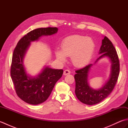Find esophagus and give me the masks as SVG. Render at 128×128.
<instances>
[{"label": "esophagus", "mask_w": 128, "mask_h": 128, "mask_svg": "<svg viewBox=\"0 0 128 128\" xmlns=\"http://www.w3.org/2000/svg\"><path fill=\"white\" fill-rule=\"evenodd\" d=\"M70 74V71L69 70H64V72H63V74L64 75H68Z\"/></svg>", "instance_id": "obj_1"}]
</instances>
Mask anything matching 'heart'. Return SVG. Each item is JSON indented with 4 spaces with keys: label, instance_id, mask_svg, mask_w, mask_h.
Segmentation results:
<instances>
[{
    "label": "heart",
    "instance_id": "heart-1",
    "mask_svg": "<svg viewBox=\"0 0 128 128\" xmlns=\"http://www.w3.org/2000/svg\"><path fill=\"white\" fill-rule=\"evenodd\" d=\"M62 50H56L57 59L62 62L66 61L67 56H71L72 64L78 67L88 64L93 56L95 44L91 38L81 35H73L66 38L62 43Z\"/></svg>",
    "mask_w": 128,
    "mask_h": 128
}]
</instances>
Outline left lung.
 I'll return each mask as SVG.
<instances>
[{
    "mask_svg": "<svg viewBox=\"0 0 128 128\" xmlns=\"http://www.w3.org/2000/svg\"><path fill=\"white\" fill-rule=\"evenodd\" d=\"M99 54L100 55L94 64L103 58H107L110 62L109 78L101 88H93L88 84L89 72L94 64H88L76 70L74 75L76 96L80 102L88 105L96 104L104 100L113 91L119 76L120 68L118 56L112 42L107 37L105 36L102 40Z\"/></svg>",
    "mask_w": 128,
    "mask_h": 128,
    "instance_id": "8db88e82",
    "label": "left lung"
}]
</instances>
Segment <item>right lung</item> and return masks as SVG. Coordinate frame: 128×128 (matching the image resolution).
<instances>
[{
  "label": "right lung",
  "mask_w": 128,
  "mask_h": 128,
  "mask_svg": "<svg viewBox=\"0 0 128 128\" xmlns=\"http://www.w3.org/2000/svg\"><path fill=\"white\" fill-rule=\"evenodd\" d=\"M56 28H38L30 31L18 42L12 54L10 75L18 96L24 102L37 105L46 101L56 83L62 76L63 70L45 66L38 74H28L24 59L31 43L42 36H51L58 32Z\"/></svg>",
  "instance_id": "1"
}]
</instances>
